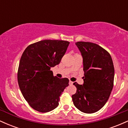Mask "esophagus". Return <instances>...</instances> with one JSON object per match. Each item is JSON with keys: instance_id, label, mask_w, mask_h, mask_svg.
Instances as JSON below:
<instances>
[{"instance_id": "34e87169", "label": "esophagus", "mask_w": 128, "mask_h": 128, "mask_svg": "<svg viewBox=\"0 0 128 128\" xmlns=\"http://www.w3.org/2000/svg\"><path fill=\"white\" fill-rule=\"evenodd\" d=\"M73 82H72V81H69V85H70V86H72V85H73Z\"/></svg>"}]
</instances>
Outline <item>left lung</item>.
Wrapping results in <instances>:
<instances>
[{
    "mask_svg": "<svg viewBox=\"0 0 128 128\" xmlns=\"http://www.w3.org/2000/svg\"><path fill=\"white\" fill-rule=\"evenodd\" d=\"M76 45L82 56L84 76L83 85L73 83L77 90L72 97L78 109L92 114L109 99L114 85V65L110 54L97 44L78 42Z\"/></svg>",
    "mask_w": 128,
    "mask_h": 128,
    "instance_id": "left-lung-1",
    "label": "left lung"
}]
</instances>
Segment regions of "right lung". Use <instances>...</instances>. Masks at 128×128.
I'll use <instances>...</instances> for the list:
<instances>
[{
  "label": "right lung",
  "mask_w": 128,
  "mask_h": 128,
  "mask_svg": "<svg viewBox=\"0 0 128 128\" xmlns=\"http://www.w3.org/2000/svg\"><path fill=\"white\" fill-rule=\"evenodd\" d=\"M69 43L45 40L28 46L22 54L17 73L18 86L36 111L47 112L56 108L60 96L68 86V79L54 76L50 68L60 64Z\"/></svg>",
  "instance_id": "right-lung-1"
}]
</instances>
